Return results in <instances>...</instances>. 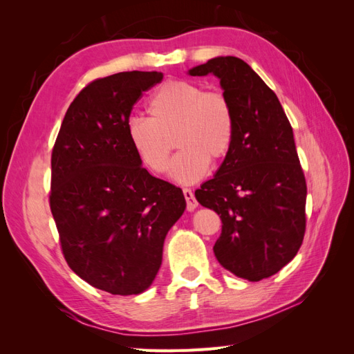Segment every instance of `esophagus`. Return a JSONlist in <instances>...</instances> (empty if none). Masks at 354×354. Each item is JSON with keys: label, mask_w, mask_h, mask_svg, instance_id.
<instances>
[{"label": "esophagus", "mask_w": 354, "mask_h": 354, "mask_svg": "<svg viewBox=\"0 0 354 354\" xmlns=\"http://www.w3.org/2000/svg\"><path fill=\"white\" fill-rule=\"evenodd\" d=\"M183 195H185V199H186V208H187V211H194L198 207V202H196L194 194H192V190L185 187L183 189Z\"/></svg>", "instance_id": "1"}]
</instances>
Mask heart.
<instances>
[{
  "instance_id": "heart-1",
  "label": "heart",
  "mask_w": 354,
  "mask_h": 354,
  "mask_svg": "<svg viewBox=\"0 0 354 354\" xmlns=\"http://www.w3.org/2000/svg\"><path fill=\"white\" fill-rule=\"evenodd\" d=\"M149 120L128 122V140L143 165L164 173L174 142L181 149L171 164V177L178 183L202 178L211 164L230 152L234 140V112L229 97L218 90H203L198 82L171 80L147 102Z\"/></svg>"
}]
</instances>
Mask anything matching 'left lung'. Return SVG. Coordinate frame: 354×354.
<instances>
[{
  "label": "left lung",
  "mask_w": 354,
  "mask_h": 354,
  "mask_svg": "<svg viewBox=\"0 0 354 354\" xmlns=\"http://www.w3.org/2000/svg\"><path fill=\"white\" fill-rule=\"evenodd\" d=\"M192 77L214 73L234 112V140L214 178L195 192L221 218L218 263L261 281L297 255L306 233L307 185L292 127L272 88L238 57L211 59Z\"/></svg>",
  "instance_id": "obj_1"
}]
</instances>
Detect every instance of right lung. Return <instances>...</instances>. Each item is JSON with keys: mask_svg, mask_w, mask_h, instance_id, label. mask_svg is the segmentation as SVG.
<instances>
[{"mask_svg": "<svg viewBox=\"0 0 354 354\" xmlns=\"http://www.w3.org/2000/svg\"><path fill=\"white\" fill-rule=\"evenodd\" d=\"M162 77L131 71L91 81L53 146L50 208L63 257L81 279L113 295L151 286L167 233L186 208L181 189L149 174L128 140L134 103Z\"/></svg>", "mask_w": 354, "mask_h": 354, "instance_id": "1", "label": "right lung"}]
</instances>
